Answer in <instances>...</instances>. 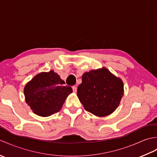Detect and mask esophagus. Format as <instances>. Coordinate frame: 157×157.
<instances>
[{
  "label": "esophagus",
  "instance_id": "obj_1",
  "mask_svg": "<svg viewBox=\"0 0 157 157\" xmlns=\"http://www.w3.org/2000/svg\"><path fill=\"white\" fill-rule=\"evenodd\" d=\"M72 89H73V92H77V86H73L72 87Z\"/></svg>",
  "mask_w": 157,
  "mask_h": 157
}]
</instances>
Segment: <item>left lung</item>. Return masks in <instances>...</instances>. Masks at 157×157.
Instances as JSON below:
<instances>
[{
  "mask_svg": "<svg viewBox=\"0 0 157 157\" xmlns=\"http://www.w3.org/2000/svg\"><path fill=\"white\" fill-rule=\"evenodd\" d=\"M123 95V84L107 69L92 70L82 75L78 96L86 111L105 117L117 108Z\"/></svg>",
  "mask_w": 157,
  "mask_h": 157,
  "instance_id": "obj_1",
  "label": "left lung"
}]
</instances>
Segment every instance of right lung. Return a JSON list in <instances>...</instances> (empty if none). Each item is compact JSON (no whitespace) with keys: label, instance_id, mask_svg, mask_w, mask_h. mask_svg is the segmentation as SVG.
<instances>
[{"label":"right lung","instance_id":"1","mask_svg":"<svg viewBox=\"0 0 157 157\" xmlns=\"http://www.w3.org/2000/svg\"><path fill=\"white\" fill-rule=\"evenodd\" d=\"M53 71L41 73L24 88L25 102L36 115L48 117L61 110L72 88Z\"/></svg>","mask_w":157,"mask_h":157}]
</instances>
